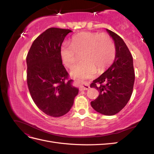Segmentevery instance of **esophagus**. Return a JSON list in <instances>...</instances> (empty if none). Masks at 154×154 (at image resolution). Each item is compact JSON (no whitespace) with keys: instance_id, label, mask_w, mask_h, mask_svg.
<instances>
[{"instance_id":"esophagus-1","label":"esophagus","mask_w":154,"mask_h":154,"mask_svg":"<svg viewBox=\"0 0 154 154\" xmlns=\"http://www.w3.org/2000/svg\"><path fill=\"white\" fill-rule=\"evenodd\" d=\"M80 91H85L90 88V86L87 83H85L83 82H80Z\"/></svg>"}]
</instances>
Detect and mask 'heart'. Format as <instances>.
<instances>
[{
    "label": "heart",
    "instance_id": "b5f03b06",
    "mask_svg": "<svg viewBox=\"0 0 154 154\" xmlns=\"http://www.w3.org/2000/svg\"><path fill=\"white\" fill-rule=\"evenodd\" d=\"M82 53L83 61L74 66L71 75L83 79L94 76L97 69L102 72L113 62L116 48L110 36L106 34L85 31L74 35L72 44L63 43L60 48V55L64 65L71 67Z\"/></svg>",
    "mask_w": 154,
    "mask_h": 154
}]
</instances>
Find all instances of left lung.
I'll return each instance as SVG.
<instances>
[{
  "instance_id": "8db88e82",
  "label": "left lung",
  "mask_w": 154,
  "mask_h": 154,
  "mask_svg": "<svg viewBox=\"0 0 154 154\" xmlns=\"http://www.w3.org/2000/svg\"><path fill=\"white\" fill-rule=\"evenodd\" d=\"M106 30L114 41L115 59L112 65L91 84V87L100 92L91 104L97 112L113 116L124 108L131 97L135 74L132 54L125 42L114 32Z\"/></svg>"
}]
</instances>
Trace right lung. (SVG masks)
<instances>
[{"instance_id":"right-lung-1","label":"right lung","mask_w":154,"mask_h":154,"mask_svg":"<svg viewBox=\"0 0 154 154\" xmlns=\"http://www.w3.org/2000/svg\"><path fill=\"white\" fill-rule=\"evenodd\" d=\"M71 30L51 27L32 42L26 57L27 83L32 100L42 111L60 117L71 109L78 88L72 85L62 64L60 48Z\"/></svg>"}]
</instances>
